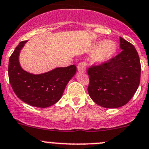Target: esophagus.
<instances>
[{
  "mask_svg": "<svg viewBox=\"0 0 149 149\" xmlns=\"http://www.w3.org/2000/svg\"><path fill=\"white\" fill-rule=\"evenodd\" d=\"M86 70H87V64L84 62H81L78 64L77 66V70L81 72H85Z\"/></svg>",
  "mask_w": 149,
  "mask_h": 149,
  "instance_id": "obj_1",
  "label": "esophagus"
}]
</instances>
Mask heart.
<instances>
[{
    "label": "heart",
    "instance_id": "b5f03b06",
    "mask_svg": "<svg viewBox=\"0 0 149 149\" xmlns=\"http://www.w3.org/2000/svg\"><path fill=\"white\" fill-rule=\"evenodd\" d=\"M118 47L113 40H102L93 45L89 53L92 54V62L95 64H104L113 59L117 52Z\"/></svg>",
    "mask_w": 149,
    "mask_h": 149
}]
</instances>
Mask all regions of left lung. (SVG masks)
I'll list each match as a JSON object with an SVG mask.
<instances>
[{"mask_svg":"<svg viewBox=\"0 0 149 149\" xmlns=\"http://www.w3.org/2000/svg\"><path fill=\"white\" fill-rule=\"evenodd\" d=\"M120 53L106 63L87 70L88 93L100 106H123L134 95L141 79V63L134 46L120 37Z\"/></svg>","mask_w":149,"mask_h":149,"instance_id":"8db88e82","label":"left lung"}]
</instances>
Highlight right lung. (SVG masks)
<instances>
[{
    "label": "right lung",
    "mask_w": 149,
    "mask_h": 149,
    "mask_svg": "<svg viewBox=\"0 0 149 149\" xmlns=\"http://www.w3.org/2000/svg\"><path fill=\"white\" fill-rule=\"evenodd\" d=\"M27 41H21L9 59L8 77L15 94L23 102L38 108H47L62 97L66 86L77 72L75 65L56 67L42 74L25 71L19 63V54Z\"/></svg>",
    "instance_id": "obj_1"
}]
</instances>
